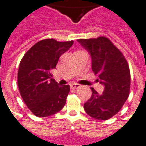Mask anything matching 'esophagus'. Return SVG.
I'll list each match as a JSON object with an SVG mask.
<instances>
[{
	"label": "esophagus",
	"mask_w": 146,
	"mask_h": 146,
	"mask_svg": "<svg viewBox=\"0 0 146 146\" xmlns=\"http://www.w3.org/2000/svg\"><path fill=\"white\" fill-rule=\"evenodd\" d=\"M79 86H80V85L78 84V83H71V84H70V87L71 89H77Z\"/></svg>",
	"instance_id": "1"
}]
</instances>
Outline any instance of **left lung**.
Returning a JSON list of instances; mask_svg holds the SVG:
<instances>
[{
    "label": "left lung",
    "mask_w": 146,
    "mask_h": 146,
    "mask_svg": "<svg viewBox=\"0 0 146 146\" xmlns=\"http://www.w3.org/2000/svg\"><path fill=\"white\" fill-rule=\"evenodd\" d=\"M77 41L90 54L92 70L104 86L102 94L91 87L92 95L84 104L85 111L94 119H108L120 110L129 97L131 75L127 62L105 37Z\"/></svg>",
    "instance_id": "8db88e82"
}]
</instances>
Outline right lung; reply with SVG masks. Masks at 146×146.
<instances>
[{
  "label": "right lung",
  "mask_w": 146,
  "mask_h": 146,
  "mask_svg": "<svg viewBox=\"0 0 146 146\" xmlns=\"http://www.w3.org/2000/svg\"><path fill=\"white\" fill-rule=\"evenodd\" d=\"M73 43V41L57 42L52 38L42 40L33 45L20 61L17 79L19 93L36 116L52 115L66 104L70 86H60L52 78V70Z\"/></svg>",
  "instance_id": "right-lung-1"
}]
</instances>
